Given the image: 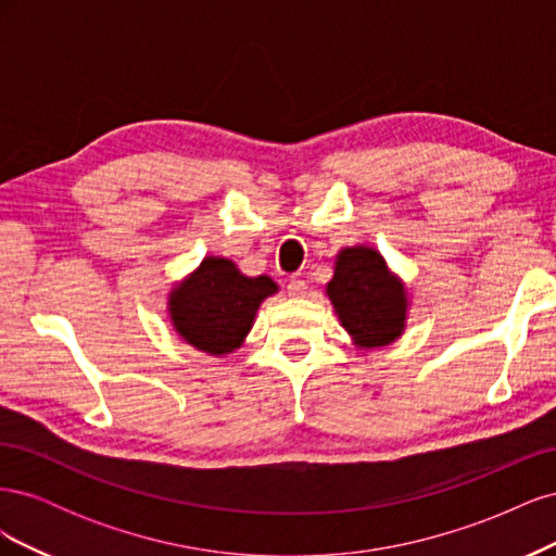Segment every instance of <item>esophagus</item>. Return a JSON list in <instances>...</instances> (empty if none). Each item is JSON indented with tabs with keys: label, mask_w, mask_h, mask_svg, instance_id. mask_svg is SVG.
<instances>
[{
	"label": "esophagus",
	"mask_w": 556,
	"mask_h": 556,
	"mask_svg": "<svg viewBox=\"0 0 556 556\" xmlns=\"http://www.w3.org/2000/svg\"><path fill=\"white\" fill-rule=\"evenodd\" d=\"M288 294H290V296H304V294H306V280L290 278V280H288Z\"/></svg>",
	"instance_id": "34e87169"
}]
</instances>
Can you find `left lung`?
Segmentation results:
<instances>
[{
	"mask_svg": "<svg viewBox=\"0 0 556 556\" xmlns=\"http://www.w3.org/2000/svg\"><path fill=\"white\" fill-rule=\"evenodd\" d=\"M327 294L359 345L392 343L406 323V292L371 248H348L336 262Z\"/></svg>",
	"mask_w": 556,
	"mask_h": 556,
	"instance_id": "obj_1",
	"label": "left lung"
}]
</instances>
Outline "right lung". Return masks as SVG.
Here are the masks:
<instances>
[{"mask_svg": "<svg viewBox=\"0 0 556 556\" xmlns=\"http://www.w3.org/2000/svg\"><path fill=\"white\" fill-rule=\"evenodd\" d=\"M276 290L268 276L250 278L229 260L206 257L169 299L174 327L197 350L225 355L241 345L262 299Z\"/></svg>", "mask_w": 556, "mask_h": 556, "instance_id": "add662e5", "label": "right lung"}]
</instances>
